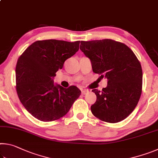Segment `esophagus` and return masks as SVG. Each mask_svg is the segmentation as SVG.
<instances>
[{
  "label": "esophagus",
  "instance_id": "esophagus-1",
  "mask_svg": "<svg viewBox=\"0 0 158 158\" xmlns=\"http://www.w3.org/2000/svg\"><path fill=\"white\" fill-rule=\"evenodd\" d=\"M88 92H89V90H81V94L85 95V94H86Z\"/></svg>",
  "mask_w": 158,
  "mask_h": 158
}]
</instances>
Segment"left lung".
Returning <instances> with one entry per match:
<instances>
[{
	"mask_svg": "<svg viewBox=\"0 0 158 158\" xmlns=\"http://www.w3.org/2000/svg\"><path fill=\"white\" fill-rule=\"evenodd\" d=\"M80 49L92 63L93 71L107 79V86L93 89L97 100L90 106L101 121L116 123L132 113L142 92V69L127 45L111 39L81 41Z\"/></svg>",
	"mask_w": 158,
	"mask_h": 158,
	"instance_id": "1",
	"label": "left lung"
}]
</instances>
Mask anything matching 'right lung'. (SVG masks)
I'll use <instances>...</instances> for the list:
<instances>
[{"label": "right lung", "instance_id": "add662e5", "mask_svg": "<svg viewBox=\"0 0 158 158\" xmlns=\"http://www.w3.org/2000/svg\"><path fill=\"white\" fill-rule=\"evenodd\" d=\"M80 41L37 40L23 52L16 65V90L21 104L35 118L56 121L68 113L81 90L54 85L56 73L78 52Z\"/></svg>", "mask_w": 158, "mask_h": 158}]
</instances>
